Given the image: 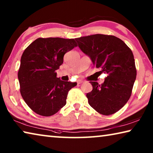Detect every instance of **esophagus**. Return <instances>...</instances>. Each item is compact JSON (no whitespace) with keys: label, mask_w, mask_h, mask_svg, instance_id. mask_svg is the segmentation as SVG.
Segmentation results:
<instances>
[{"label":"esophagus","mask_w":153,"mask_h":153,"mask_svg":"<svg viewBox=\"0 0 153 153\" xmlns=\"http://www.w3.org/2000/svg\"><path fill=\"white\" fill-rule=\"evenodd\" d=\"M83 82H84V81H82V80H78L77 81V84H81Z\"/></svg>","instance_id":"1"}]
</instances>
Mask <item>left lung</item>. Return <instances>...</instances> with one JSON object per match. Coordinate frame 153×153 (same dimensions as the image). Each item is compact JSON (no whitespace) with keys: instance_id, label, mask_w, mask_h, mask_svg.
Segmentation results:
<instances>
[{"instance_id":"8db88e82","label":"left lung","mask_w":153,"mask_h":153,"mask_svg":"<svg viewBox=\"0 0 153 153\" xmlns=\"http://www.w3.org/2000/svg\"><path fill=\"white\" fill-rule=\"evenodd\" d=\"M79 48L88 55L100 73L107 74L103 84L90 82L92 90L87 93L88 103L98 113L112 115L128 101L136 77L132 51L112 35L94 34L76 38Z\"/></svg>"}]
</instances>
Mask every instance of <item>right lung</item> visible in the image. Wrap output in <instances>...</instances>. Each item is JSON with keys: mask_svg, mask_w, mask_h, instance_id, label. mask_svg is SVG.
<instances>
[{"mask_svg": "<svg viewBox=\"0 0 153 153\" xmlns=\"http://www.w3.org/2000/svg\"><path fill=\"white\" fill-rule=\"evenodd\" d=\"M77 46L75 39L39 38L25 49L18 79L21 95L33 112L49 117L66 105L68 92L77 83L62 81L55 71L65 54Z\"/></svg>", "mask_w": 153, "mask_h": 153, "instance_id": "add662e5", "label": "right lung"}]
</instances>
